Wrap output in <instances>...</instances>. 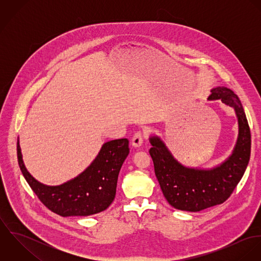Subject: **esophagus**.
Instances as JSON below:
<instances>
[{
  "instance_id": "34e87169",
  "label": "esophagus",
  "mask_w": 261,
  "mask_h": 261,
  "mask_svg": "<svg viewBox=\"0 0 261 261\" xmlns=\"http://www.w3.org/2000/svg\"><path fill=\"white\" fill-rule=\"evenodd\" d=\"M143 142H144V135H143V133H142V132H137V133L134 135L133 139H132V144H133V146H134L135 148H139V147L142 146Z\"/></svg>"
}]
</instances>
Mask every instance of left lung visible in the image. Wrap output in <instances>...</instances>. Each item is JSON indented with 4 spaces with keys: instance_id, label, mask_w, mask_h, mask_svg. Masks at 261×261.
<instances>
[{
    "instance_id": "obj_1",
    "label": "left lung",
    "mask_w": 261,
    "mask_h": 261,
    "mask_svg": "<svg viewBox=\"0 0 261 261\" xmlns=\"http://www.w3.org/2000/svg\"><path fill=\"white\" fill-rule=\"evenodd\" d=\"M211 92L208 100L220 99L234 109L238 118L236 146L220 166L210 170L188 168L172 155L160 138H149L155 177L169 204L178 210L198 212L224 203L241 180L249 162L250 128L238 96L224 86L213 88Z\"/></svg>"
}]
</instances>
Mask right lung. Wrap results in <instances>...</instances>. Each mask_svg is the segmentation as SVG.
Listing matches in <instances>:
<instances>
[{
	"label": "right lung",
	"mask_w": 261,
	"mask_h": 261,
	"mask_svg": "<svg viewBox=\"0 0 261 261\" xmlns=\"http://www.w3.org/2000/svg\"><path fill=\"white\" fill-rule=\"evenodd\" d=\"M128 152L127 139L108 142L91 165L73 180L60 186H46L27 171L17 143L19 167L27 183L49 210L62 217L89 216L106 210L115 197L118 173Z\"/></svg>",
	"instance_id": "obj_1"
}]
</instances>
